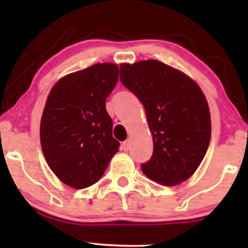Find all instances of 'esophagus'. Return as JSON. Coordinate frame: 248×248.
<instances>
[{
  "label": "esophagus",
  "instance_id": "34e87169",
  "mask_svg": "<svg viewBox=\"0 0 248 248\" xmlns=\"http://www.w3.org/2000/svg\"><path fill=\"white\" fill-rule=\"evenodd\" d=\"M122 149L124 150V152H128V150H129V147H130V143H129V141H124V143H122Z\"/></svg>",
  "mask_w": 248,
  "mask_h": 248
}]
</instances>
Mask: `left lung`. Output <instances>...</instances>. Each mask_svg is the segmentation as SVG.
Here are the masks:
<instances>
[{"mask_svg": "<svg viewBox=\"0 0 248 248\" xmlns=\"http://www.w3.org/2000/svg\"><path fill=\"white\" fill-rule=\"evenodd\" d=\"M120 80L143 105L153 136V156L142 164V171L166 186L189 179L211 139L203 91L186 73L155 59L121 64Z\"/></svg>", "mask_w": 248, "mask_h": 248, "instance_id": "1", "label": "left lung"}]
</instances>
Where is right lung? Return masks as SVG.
<instances>
[{"label":"right lung","mask_w":248,"mask_h":248,"mask_svg":"<svg viewBox=\"0 0 248 248\" xmlns=\"http://www.w3.org/2000/svg\"><path fill=\"white\" fill-rule=\"evenodd\" d=\"M119 79L113 62H98L59 79L41 119V146L47 166L64 184H95L119 152L106 99Z\"/></svg>","instance_id":"obj_1"}]
</instances>
